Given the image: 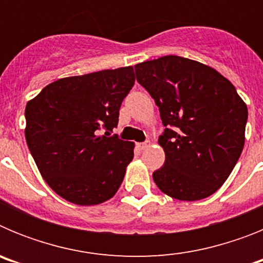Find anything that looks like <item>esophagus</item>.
I'll return each mask as SVG.
<instances>
[{
	"mask_svg": "<svg viewBox=\"0 0 263 263\" xmlns=\"http://www.w3.org/2000/svg\"><path fill=\"white\" fill-rule=\"evenodd\" d=\"M137 146H138L139 150H145V148H147L148 146H150V141H145V142H139V143H137Z\"/></svg>",
	"mask_w": 263,
	"mask_h": 263,
	"instance_id": "obj_1",
	"label": "esophagus"
}]
</instances>
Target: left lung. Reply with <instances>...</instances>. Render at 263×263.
<instances>
[{
  "label": "left lung",
  "instance_id": "obj_1",
  "mask_svg": "<svg viewBox=\"0 0 263 263\" xmlns=\"http://www.w3.org/2000/svg\"><path fill=\"white\" fill-rule=\"evenodd\" d=\"M134 68L164 126L158 142L166 160L153 174L155 184L178 200L211 196L242 153L245 103L221 73L187 58L167 55Z\"/></svg>",
  "mask_w": 263,
  "mask_h": 263
}]
</instances>
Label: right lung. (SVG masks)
<instances>
[{
	"mask_svg": "<svg viewBox=\"0 0 263 263\" xmlns=\"http://www.w3.org/2000/svg\"><path fill=\"white\" fill-rule=\"evenodd\" d=\"M134 81L133 67L104 69L53 81L27 103L30 153L46 183L69 203H103L124 180L134 143L110 133Z\"/></svg>",
	"mask_w": 263,
	"mask_h": 263,
	"instance_id": "right-lung-1",
	"label": "right lung"
}]
</instances>
